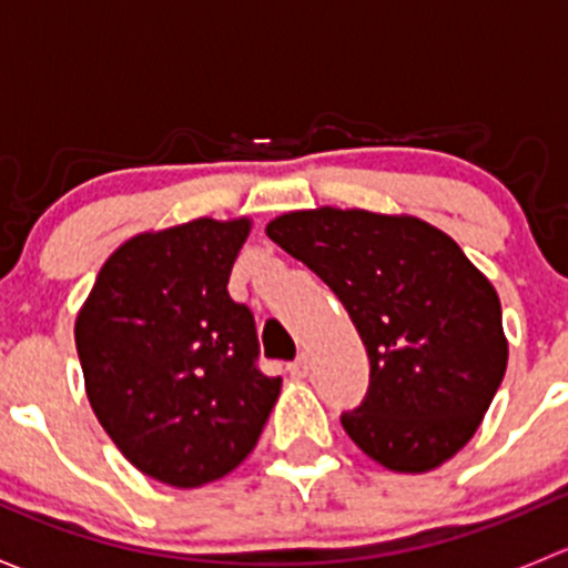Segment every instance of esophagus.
I'll return each instance as SVG.
<instances>
[{"label": "esophagus", "instance_id": "34e87169", "mask_svg": "<svg viewBox=\"0 0 568 568\" xmlns=\"http://www.w3.org/2000/svg\"><path fill=\"white\" fill-rule=\"evenodd\" d=\"M288 371L294 379H305L307 371H311V357H307V354H300V357L288 365Z\"/></svg>", "mask_w": 568, "mask_h": 568}]
</instances>
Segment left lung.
Segmentation results:
<instances>
[{
    "label": "left lung",
    "mask_w": 568,
    "mask_h": 568,
    "mask_svg": "<svg viewBox=\"0 0 568 568\" xmlns=\"http://www.w3.org/2000/svg\"><path fill=\"white\" fill-rule=\"evenodd\" d=\"M266 236L316 272L371 359L363 404L341 415L363 454L428 473L484 420L508 363L497 291L459 244L415 216L291 211Z\"/></svg>",
    "instance_id": "obj_1"
}]
</instances>
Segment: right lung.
<instances>
[{
	"label": "right lung",
	"instance_id": "right-lung-1",
	"mask_svg": "<svg viewBox=\"0 0 568 568\" xmlns=\"http://www.w3.org/2000/svg\"><path fill=\"white\" fill-rule=\"evenodd\" d=\"M250 220H194L109 255L77 318L90 406L140 473L192 489L250 456L280 395L227 294Z\"/></svg>",
	"mask_w": 568,
	"mask_h": 568
}]
</instances>
